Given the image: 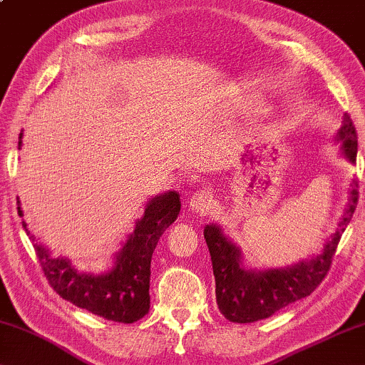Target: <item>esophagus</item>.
I'll list each match as a JSON object with an SVG mask.
<instances>
[{
    "mask_svg": "<svg viewBox=\"0 0 365 365\" xmlns=\"http://www.w3.org/2000/svg\"><path fill=\"white\" fill-rule=\"evenodd\" d=\"M212 200H214V194L209 189H200L190 197L189 207L197 214H207V210L212 207Z\"/></svg>",
    "mask_w": 365,
    "mask_h": 365,
    "instance_id": "34e87169",
    "label": "esophagus"
}]
</instances>
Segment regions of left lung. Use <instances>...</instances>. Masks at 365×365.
I'll return each instance as SVG.
<instances>
[{
    "label": "left lung",
    "mask_w": 365,
    "mask_h": 365,
    "mask_svg": "<svg viewBox=\"0 0 365 365\" xmlns=\"http://www.w3.org/2000/svg\"><path fill=\"white\" fill-rule=\"evenodd\" d=\"M336 140L343 143V153L351 163H356L357 135L349 114H344L343 125ZM349 202L344 215L331 238L324 245L323 253L285 269H257L243 264L241 251L232 243L218 225H207L204 238L209 246L212 269L215 276V297L218 310L233 323H253L272 317L280 308L305 299L315 290L331 267L333 256L341 235L351 222L359 199V182L352 179Z\"/></svg>",
    "instance_id": "1"
}]
</instances>
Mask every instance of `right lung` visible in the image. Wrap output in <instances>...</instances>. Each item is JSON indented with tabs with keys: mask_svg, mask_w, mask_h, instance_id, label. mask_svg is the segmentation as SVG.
<instances>
[{
	"mask_svg": "<svg viewBox=\"0 0 365 365\" xmlns=\"http://www.w3.org/2000/svg\"><path fill=\"white\" fill-rule=\"evenodd\" d=\"M21 143L19 140V147ZM179 210L181 200L175 190L148 200L143 217L115 255L114 267L101 276L80 272L65 257H53L48 248L36 243L26 222H22V227L34 243L48 284L61 299L110 322L133 323L150 310L151 256L161 235L178 218ZM18 214L22 217L21 207Z\"/></svg>",
	"mask_w": 365,
	"mask_h": 365,
	"instance_id": "right-lung-1",
	"label": "right lung"
}]
</instances>
